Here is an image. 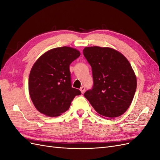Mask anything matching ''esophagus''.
I'll return each instance as SVG.
<instances>
[{
	"instance_id": "34e87169",
	"label": "esophagus",
	"mask_w": 160,
	"mask_h": 160,
	"mask_svg": "<svg viewBox=\"0 0 160 160\" xmlns=\"http://www.w3.org/2000/svg\"><path fill=\"white\" fill-rule=\"evenodd\" d=\"M85 90V87H83V86L81 87V88H80V91L81 92V93H84Z\"/></svg>"
}]
</instances>
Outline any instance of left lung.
<instances>
[{
	"mask_svg": "<svg viewBox=\"0 0 160 160\" xmlns=\"http://www.w3.org/2000/svg\"><path fill=\"white\" fill-rule=\"evenodd\" d=\"M83 55L92 68L93 85L84 93L101 116L115 118L123 114L132 102L137 79L129 62L109 47H88Z\"/></svg>",
	"mask_w": 160,
	"mask_h": 160,
	"instance_id": "left-lung-1",
	"label": "left lung"
}]
</instances>
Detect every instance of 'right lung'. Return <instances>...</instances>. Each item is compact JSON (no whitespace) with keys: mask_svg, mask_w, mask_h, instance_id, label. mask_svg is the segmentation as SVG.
<instances>
[{"mask_svg":"<svg viewBox=\"0 0 160 160\" xmlns=\"http://www.w3.org/2000/svg\"><path fill=\"white\" fill-rule=\"evenodd\" d=\"M80 52L69 47L47 51L33 65L28 78V91L36 109L56 117L69 109L76 95L81 94L71 86L69 65Z\"/></svg>","mask_w":160,"mask_h":160,"instance_id":"right-lung-1","label":"right lung"}]
</instances>
